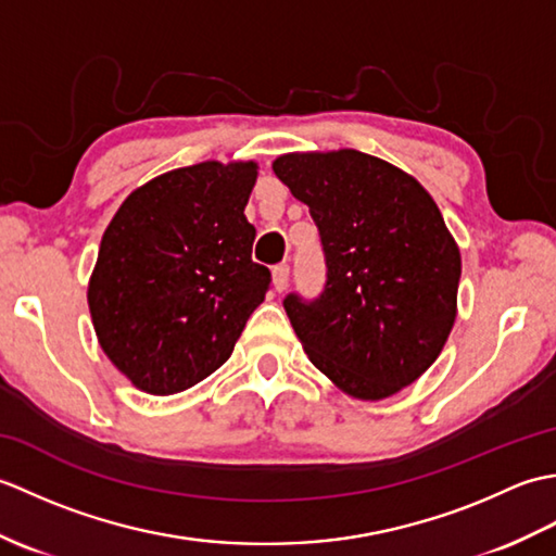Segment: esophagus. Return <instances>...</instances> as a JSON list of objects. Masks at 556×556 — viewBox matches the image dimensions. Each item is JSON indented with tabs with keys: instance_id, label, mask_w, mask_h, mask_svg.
I'll list each match as a JSON object with an SVG mask.
<instances>
[{
	"instance_id": "obj_1",
	"label": "esophagus",
	"mask_w": 556,
	"mask_h": 556,
	"mask_svg": "<svg viewBox=\"0 0 556 556\" xmlns=\"http://www.w3.org/2000/svg\"><path fill=\"white\" fill-rule=\"evenodd\" d=\"M271 281H275L277 291H285L289 287V265L271 267Z\"/></svg>"
}]
</instances>
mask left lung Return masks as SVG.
I'll return each instance as SVG.
<instances>
[{
  "label": "left lung",
  "instance_id": "obj_1",
  "mask_svg": "<svg viewBox=\"0 0 556 556\" xmlns=\"http://www.w3.org/2000/svg\"><path fill=\"white\" fill-rule=\"evenodd\" d=\"M320 229V299H285L311 363L361 401L394 396L440 356L456 320L460 253L432 195L358 150L271 162Z\"/></svg>",
  "mask_w": 556,
  "mask_h": 556
}]
</instances>
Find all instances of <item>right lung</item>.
Returning a JSON list of instances; mask_svg holds the SVG:
<instances>
[{
    "mask_svg": "<svg viewBox=\"0 0 556 556\" xmlns=\"http://www.w3.org/2000/svg\"><path fill=\"white\" fill-rule=\"evenodd\" d=\"M251 162H200L138 186L102 233L88 308L102 351L140 392L167 396L231 356L265 301L243 210Z\"/></svg>",
    "mask_w": 556,
    "mask_h": 556,
    "instance_id": "obj_1",
    "label": "right lung"
}]
</instances>
